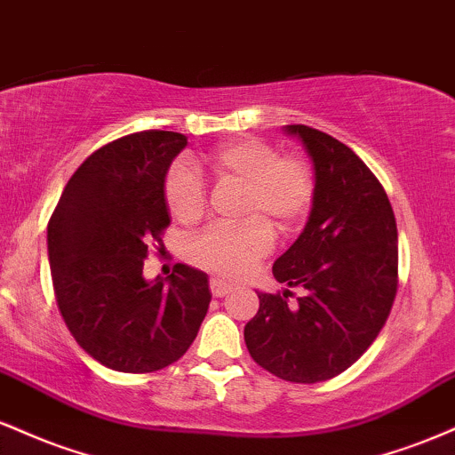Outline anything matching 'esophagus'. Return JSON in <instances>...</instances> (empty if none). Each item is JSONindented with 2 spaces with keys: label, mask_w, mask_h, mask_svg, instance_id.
Returning <instances> with one entry per match:
<instances>
[{
  "label": "esophagus",
  "mask_w": 455,
  "mask_h": 455,
  "mask_svg": "<svg viewBox=\"0 0 455 455\" xmlns=\"http://www.w3.org/2000/svg\"><path fill=\"white\" fill-rule=\"evenodd\" d=\"M210 286H212V295H213V297H224V295L233 293V286L227 284V282H224V280L212 278Z\"/></svg>",
  "instance_id": "obj_1"
}]
</instances>
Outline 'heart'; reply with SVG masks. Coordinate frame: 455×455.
<instances>
[{
    "label": "heart",
    "mask_w": 455,
    "mask_h": 455,
    "mask_svg": "<svg viewBox=\"0 0 455 455\" xmlns=\"http://www.w3.org/2000/svg\"><path fill=\"white\" fill-rule=\"evenodd\" d=\"M218 184L243 186L239 224H216L188 243L196 267L239 280L274 248L275 231L291 233L304 222L315 201V173L306 160L280 156L257 139H233L201 160ZM164 203L177 222L192 224L207 212V190L192 166L173 164L164 177Z\"/></svg>",
    "instance_id": "1"
}]
</instances>
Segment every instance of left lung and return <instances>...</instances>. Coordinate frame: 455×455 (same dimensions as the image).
I'll return each instance as SVG.
<instances>
[{"instance_id":"8db88e82","label":"left lung","mask_w":455,"mask_h":455,"mask_svg":"<svg viewBox=\"0 0 455 455\" xmlns=\"http://www.w3.org/2000/svg\"><path fill=\"white\" fill-rule=\"evenodd\" d=\"M315 164L304 233L274 263V278L304 293H259L243 340L260 368L291 383H321L377 340L398 291V228L387 192L351 148L304 124L286 126Z\"/></svg>"}]
</instances>
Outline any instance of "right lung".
Segmentation results:
<instances>
[{"label":"right lung","instance_id":"right-lung-1","mask_svg":"<svg viewBox=\"0 0 455 455\" xmlns=\"http://www.w3.org/2000/svg\"><path fill=\"white\" fill-rule=\"evenodd\" d=\"M188 145L145 130L102 145L70 177L46 228L51 278L78 347L117 372L175 363L210 307L207 274L177 263L148 282L143 260L171 224L164 177Z\"/></svg>","mask_w":455,"mask_h":455}]
</instances>
